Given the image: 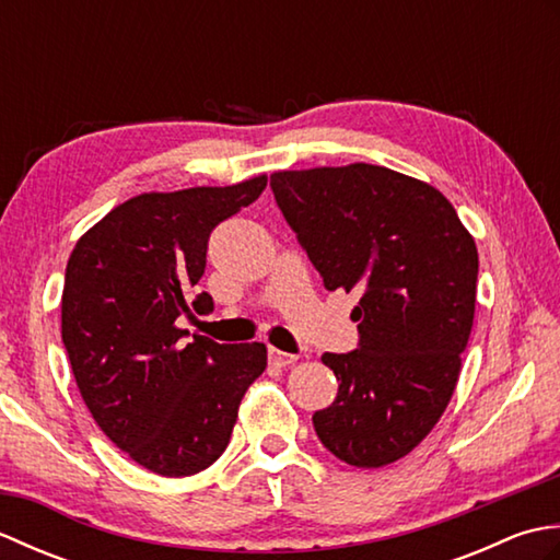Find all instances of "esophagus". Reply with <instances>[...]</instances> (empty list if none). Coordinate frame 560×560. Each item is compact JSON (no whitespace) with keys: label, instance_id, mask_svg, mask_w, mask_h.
<instances>
[{"label":"esophagus","instance_id":"1","mask_svg":"<svg viewBox=\"0 0 560 560\" xmlns=\"http://www.w3.org/2000/svg\"><path fill=\"white\" fill-rule=\"evenodd\" d=\"M267 359H269V365L287 368V365L295 363V359H299V355H293V353H287V351H279V349L269 347V351H267Z\"/></svg>","mask_w":560,"mask_h":560}]
</instances>
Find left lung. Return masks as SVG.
Segmentation results:
<instances>
[{
    "label": "left lung",
    "mask_w": 560,
    "mask_h": 560,
    "mask_svg": "<svg viewBox=\"0 0 560 560\" xmlns=\"http://www.w3.org/2000/svg\"><path fill=\"white\" fill-rule=\"evenodd\" d=\"M283 219L327 291H359V347L325 353L337 399L313 413L351 467H385L421 443L455 392L474 325L479 253L435 187L383 165L271 175Z\"/></svg>",
    "instance_id": "left-lung-1"
}]
</instances>
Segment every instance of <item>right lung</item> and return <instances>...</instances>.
I'll return each instance as SVG.
<instances>
[{
  "label": "right lung",
  "instance_id": "add662e5",
  "mask_svg": "<svg viewBox=\"0 0 560 560\" xmlns=\"http://www.w3.org/2000/svg\"><path fill=\"white\" fill-rule=\"evenodd\" d=\"M267 177L127 199L103 217L67 261L62 341L79 392L101 431L141 467L189 477L229 445L267 347L219 343L180 329L209 315L189 293L207 267L217 225L265 192Z\"/></svg>",
  "mask_w": 560,
  "mask_h": 560
}]
</instances>
